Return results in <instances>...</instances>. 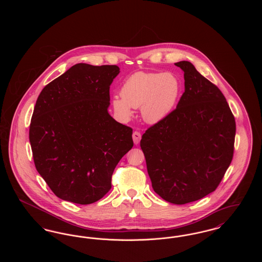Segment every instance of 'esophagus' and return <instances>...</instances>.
Segmentation results:
<instances>
[{"label": "esophagus", "instance_id": "esophagus-1", "mask_svg": "<svg viewBox=\"0 0 262 262\" xmlns=\"http://www.w3.org/2000/svg\"><path fill=\"white\" fill-rule=\"evenodd\" d=\"M133 139H134L135 144L137 145V144L139 143L140 139H141V135H140V133H139V132H134V134H133Z\"/></svg>", "mask_w": 262, "mask_h": 262}]
</instances>
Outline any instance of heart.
I'll list each match as a JSON object with an SVG mask.
<instances>
[{
    "label": "heart",
    "instance_id": "1",
    "mask_svg": "<svg viewBox=\"0 0 262 262\" xmlns=\"http://www.w3.org/2000/svg\"><path fill=\"white\" fill-rule=\"evenodd\" d=\"M180 92V82L172 74L137 72L125 79L121 96H113L112 106L122 120L129 119L133 108L140 107L142 120L155 125L173 111Z\"/></svg>",
    "mask_w": 262,
    "mask_h": 262
}]
</instances>
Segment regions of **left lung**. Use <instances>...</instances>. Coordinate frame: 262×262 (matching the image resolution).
<instances>
[{
    "mask_svg": "<svg viewBox=\"0 0 262 262\" xmlns=\"http://www.w3.org/2000/svg\"><path fill=\"white\" fill-rule=\"evenodd\" d=\"M177 108L143 134L140 147L154 191L174 204L211 193L233 159L236 122L220 89L187 61Z\"/></svg>",
    "mask_w": 262,
    "mask_h": 262,
    "instance_id": "obj_1",
    "label": "left lung"
}]
</instances>
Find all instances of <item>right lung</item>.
Masks as SVG:
<instances>
[{
    "instance_id": "add662e5",
    "label": "right lung",
    "mask_w": 262,
    "mask_h": 262,
    "mask_svg": "<svg viewBox=\"0 0 262 262\" xmlns=\"http://www.w3.org/2000/svg\"><path fill=\"white\" fill-rule=\"evenodd\" d=\"M119 74L118 66L76 63L38 96L29 141L38 173L61 200H101L134 146L133 129L108 112L110 85Z\"/></svg>"
}]
</instances>
